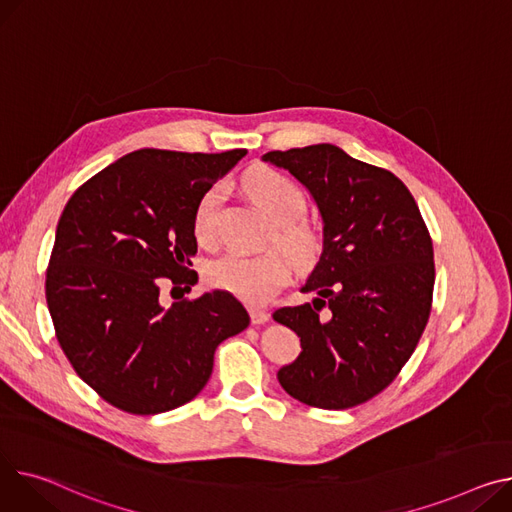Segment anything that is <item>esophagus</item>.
Segmentation results:
<instances>
[{
	"instance_id": "34e87169",
	"label": "esophagus",
	"mask_w": 512,
	"mask_h": 512,
	"mask_svg": "<svg viewBox=\"0 0 512 512\" xmlns=\"http://www.w3.org/2000/svg\"><path fill=\"white\" fill-rule=\"evenodd\" d=\"M269 321V313L267 311H259V309H251V323L253 325H263Z\"/></svg>"
}]
</instances>
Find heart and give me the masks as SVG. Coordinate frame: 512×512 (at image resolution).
I'll return each mask as SVG.
<instances>
[{
  "instance_id": "heart-1",
  "label": "heart",
  "mask_w": 512,
  "mask_h": 512,
  "mask_svg": "<svg viewBox=\"0 0 512 512\" xmlns=\"http://www.w3.org/2000/svg\"><path fill=\"white\" fill-rule=\"evenodd\" d=\"M247 195L274 222L269 243L281 251H267L259 257L224 255L206 265V280L212 288L228 292L247 304L261 306L274 298L292 278L294 265L309 269L317 263L323 241L315 226L302 218L306 212L304 191L274 168H253L243 177ZM226 187L212 185L197 201L193 212L195 241L214 247L218 241V220Z\"/></svg>"
}]
</instances>
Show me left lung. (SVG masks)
<instances>
[{
    "mask_svg": "<svg viewBox=\"0 0 512 512\" xmlns=\"http://www.w3.org/2000/svg\"><path fill=\"white\" fill-rule=\"evenodd\" d=\"M263 160L306 185L325 224L321 259L302 286L319 298L274 313L302 346L278 381L306 405L348 410L397 379L426 329L430 232L410 189L387 168L331 144L267 152Z\"/></svg>",
    "mask_w": 512,
    "mask_h": 512,
    "instance_id": "left-lung-1",
    "label": "left lung"
}]
</instances>
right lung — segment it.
I'll return each instance as SVG.
<instances>
[{
  "mask_svg": "<svg viewBox=\"0 0 512 512\" xmlns=\"http://www.w3.org/2000/svg\"><path fill=\"white\" fill-rule=\"evenodd\" d=\"M247 154L131 152L67 201L45 294L57 342L100 399L135 416L162 414L206 387L216 348L249 327L228 292L181 298L197 282L193 212L199 197Z\"/></svg>",
  "mask_w": 512,
  "mask_h": 512,
  "instance_id": "add662e5",
  "label": "right lung"
}]
</instances>
